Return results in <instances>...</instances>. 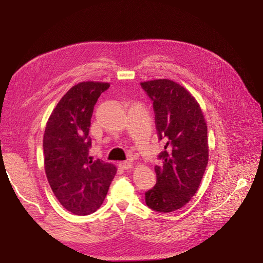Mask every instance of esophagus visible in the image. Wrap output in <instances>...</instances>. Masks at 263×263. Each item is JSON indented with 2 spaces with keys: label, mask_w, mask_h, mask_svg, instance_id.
<instances>
[{
  "label": "esophagus",
  "mask_w": 263,
  "mask_h": 263,
  "mask_svg": "<svg viewBox=\"0 0 263 263\" xmlns=\"http://www.w3.org/2000/svg\"><path fill=\"white\" fill-rule=\"evenodd\" d=\"M119 167L122 168V170H129V168L132 167V164L130 162H120Z\"/></svg>",
  "instance_id": "obj_1"
}]
</instances>
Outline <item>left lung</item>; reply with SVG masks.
I'll use <instances>...</instances> for the list:
<instances>
[{
  "mask_svg": "<svg viewBox=\"0 0 263 263\" xmlns=\"http://www.w3.org/2000/svg\"><path fill=\"white\" fill-rule=\"evenodd\" d=\"M153 101L159 141L164 151L156 165V185L145 201L158 212L182 208L195 195L208 164V130L197 101L176 82L160 79L141 83Z\"/></svg>",
  "mask_w": 263,
  "mask_h": 263,
  "instance_id": "left-lung-1",
  "label": "left lung"
}]
</instances>
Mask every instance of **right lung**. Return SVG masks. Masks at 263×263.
Listing matches in <instances>:
<instances>
[{"label": "right lung", "mask_w": 263, "mask_h": 263, "mask_svg": "<svg viewBox=\"0 0 263 263\" xmlns=\"http://www.w3.org/2000/svg\"><path fill=\"white\" fill-rule=\"evenodd\" d=\"M108 87V83L99 82L71 87L53 109L45 130L48 181L64 208L76 215H88L100 208L116 174L113 164L89 156L93 106Z\"/></svg>", "instance_id": "obj_1"}]
</instances>
